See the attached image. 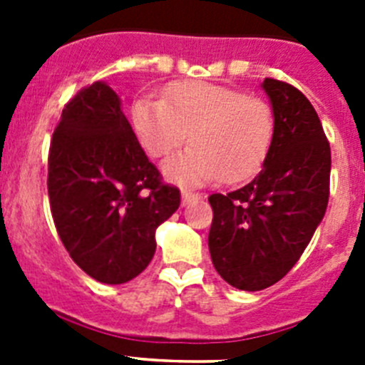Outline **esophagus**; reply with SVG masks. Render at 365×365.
I'll return each mask as SVG.
<instances>
[{
	"label": "esophagus",
	"instance_id": "esophagus-1",
	"mask_svg": "<svg viewBox=\"0 0 365 365\" xmlns=\"http://www.w3.org/2000/svg\"><path fill=\"white\" fill-rule=\"evenodd\" d=\"M197 199H201V195H199V193L190 192V190H182V205H188V202L197 201Z\"/></svg>",
	"mask_w": 365,
	"mask_h": 365
}]
</instances>
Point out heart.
Returning a JSON list of instances; mask_svg holds the SVG:
<instances>
[{"mask_svg": "<svg viewBox=\"0 0 365 365\" xmlns=\"http://www.w3.org/2000/svg\"><path fill=\"white\" fill-rule=\"evenodd\" d=\"M138 138L151 157H166L186 143V151L164 164L180 185L222 179L243 182L261 170L276 131L265 98L208 82H175L164 100L140 98L131 109Z\"/></svg>", "mask_w": 365, "mask_h": 365, "instance_id": "obj_1", "label": "heart"}]
</instances>
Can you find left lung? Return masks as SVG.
<instances>
[{
	"instance_id": "1",
	"label": "left lung",
	"mask_w": 365,
	"mask_h": 365,
	"mask_svg": "<svg viewBox=\"0 0 365 365\" xmlns=\"http://www.w3.org/2000/svg\"><path fill=\"white\" fill-rule=\"evenodd\" d=\"M276 120L263 170L243 188L212 193L208 248L222 279L261 291L285 276L325 215L331 146L314 108L299 89L265 78Z\"/></svg>"
}]
</instances>
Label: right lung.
Returning a JSON list of instances; mask_svg holds the SVG:
<instances>
[{"mask_svg": "<svg viewBox=\"0 0 365 365\" xmlns=\"http://www.w3.org/2000/svg\"><path fill=\"white\" fill-rule=\"evenodd\" d=\"M51 214L73 261L100 283L133 279L155 254V230L180 205L148 160L108 83L66 104L49 148Z\"/></svg>", "mask_w": 365, "mask_h": 365, "instance_id": "right-lung-1", "label": "right lung"}]
</instances>
